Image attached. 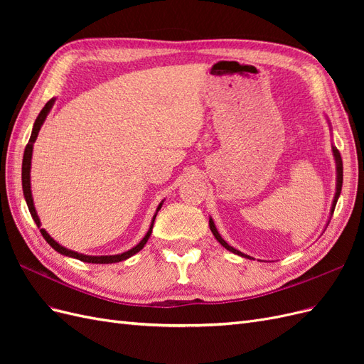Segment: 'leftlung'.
I'll return each mask as SVG.
<instances>
[{
  "mask_svg": "<svg viewBox=\"0 0 364 364\" xmlns=\"http://www.w3.org/2000/svg\"><path fill=\"white\" fill-rule=\"evenodd\" d=\"M333 153H334V158H336V165H337V190H336V196H334V200H333L331 214L334 213V208H336V205H337L338 196H340V193H341V183H343V162H341L340 151H338L336 147H333ZM209 229H211V232L214 234V237L217 238L218 243L222 245L225 249H228L229 252H232V253H237V255H240V257H245V258H249V259H252L249 255H245V253H241L240 250L234 249L232 246H229V245L226 243V241L222 238V235L218 234V230L215 229V225H214V222H213V218H209Z\"/></svg>",
  "mask_w": 364,
  "mask_h": 364,
  "instance_id": "8db88e82",
  "label": "left lung"
}]
</instances>
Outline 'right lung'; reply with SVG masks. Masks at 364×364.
I'll return each mask as SVG.
<instances>
[{
    "instance_id": "add662e5",
    "label": "right lung",
    "mask_w": 364,
    "mask_h": 364,
    "mask_svg": "<svg viewBox=\"0 0 364 364\" xmlns=\"http://www.w3.org/2000/svg\"><path fill=\"white\" fill-rule=\"evenodd\" d=\"M53 105H54V98H51V100H50L46 106L42 107L41 114L38 115V118H36V121H35V126H33L31 136H30V139H28V144L26 146V150H24V159H23V191H24V197H26V202H27V206H28V211H30L33 220H35L36 226L39 228L42 237L46 238L47 243H48L54 250H58L59 253H62V255H67V257H71V258H75V259H80V261H83V262H92V264H112V262H119V261H123V259H127V258H130L132 255H135V253L139 252L142 247H144V245L147 243V240H149V237H150V234H151L153 223H155L156 214H158V211L161 209V206H162L164 202L159 203V206H158V209H156V214L153 215L151 225H150V229L147 230L146 237L142 238L135 247H132V249L127 250V252L119 253V255H102V257L83 255V253H77V252H74V250H70V249H67V247L60 246V245L58 243V241H54V240L47 234L46 229H41V220H39V217H38V214H36L35 205H33V197H31V190H30V168H31L30 165H31L33 144H35V141H36L38 134H39V130H41V126L43 124V121H46V118H47V115H48V112H50V109L53 107Z\"/></svg>"
}]
</instances>
